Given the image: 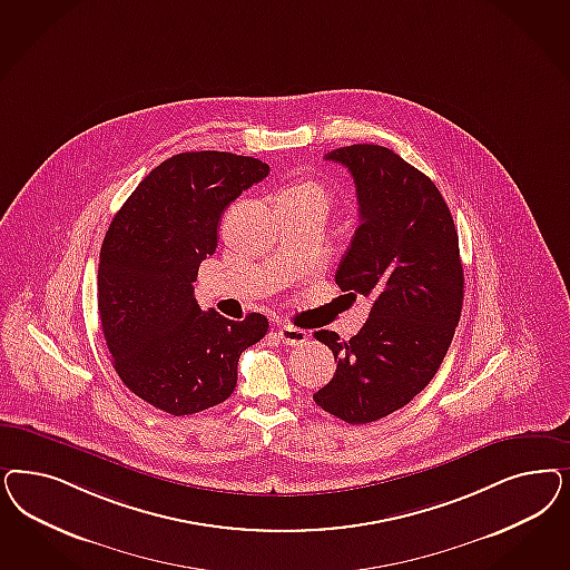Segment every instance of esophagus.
<instances>
[{
  "instance_id": "1",
  "label": "esophagus",
  "mask_w": 570,
  "mask_h": 570,
  "mask_svg": "<svg viewBox=\"0 0 570 570\" xmlns=\"http://www.w3.org/2000/svg\"><path fill=\"white\" fill-rule=\"evenodd\" d=\"M278 340L285 344V346H299V344H304L306 340H308V335H306V331L297 330L294 325H281L278 330Z\"/></svg>"
}]
</instances>
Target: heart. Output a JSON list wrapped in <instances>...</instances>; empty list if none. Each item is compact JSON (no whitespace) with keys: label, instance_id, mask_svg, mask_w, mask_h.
I'll use <instances>...</instances> for the list:
<instances>
[{"label":"heart","instance_id":"obj_1","mask_svg":"<svg viewBox=\"0 0 570 570\" xmlns=\"http://www.w3.org/2000/svg\"><path fill=\"white\" fill-rule=\"evenodd\" d=\"M292 190H302V193H314V195H321V197H325V190H323V186L321 184L314 183H302L297 184L295 188Z\"/></svg>","mask_w":570,"mask_h":570}]
</instances>
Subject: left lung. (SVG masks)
<instances>
[{
	"instance_id": "obj_1",
	"label": "left lung",
	"mask_w": 570,
	"mask_h": 570,
	"mask_svg": "<svg viewBox=\"0 0 570 570\" xmlns=\"http://www.w3.org/2000/svg\"><path fill=\"white\" fill-rule=\"evenodd\" d=\"M348 167L358 228L335 283L373 299L348 342L316 331L337 368L314 403L348 423H371L411 403L436 375L460 323V237L441 190L394 150L352 145L325 155Z\"/></svg>"
}]
</instances>
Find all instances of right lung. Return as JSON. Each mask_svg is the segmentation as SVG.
Masks as SVG:
<instances>
[{"instance_id":"add662e5","label":"right lung","mask_w":570,"mask_h":570,"mask_svg":"<svg viewBox=\"0 0 570 570\" xmlns=\"http://www.w3.org/2000/svg\"><path fill=\"white\" fill-rule=\"evenodd\" d=\"M254 157L180 153L155 167L110 222L98 264V313L121 382L183 417L224 403L240 352L268 321H230L195 299L199 264L216 252L224 209L268 176Z\"/></svg>"}]
</instances>
